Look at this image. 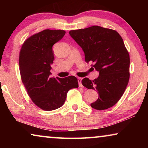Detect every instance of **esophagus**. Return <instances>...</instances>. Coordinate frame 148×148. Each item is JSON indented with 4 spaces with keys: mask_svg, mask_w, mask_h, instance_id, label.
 <instances>
[{
    "mask_svg": "<svg viewBox=\"0 0 148 148\" xmlns=\"http://www.w3.org/2000/svg\"><path fill=\"white\" fill-rule=\"evenodd\" d=\"M82 78H81V77H78V78H77V81H78L79 87H83V86H82Z\"/></svg>",
    "mask_w": 148,
    "mask_h": 148,
    "instance_id": "34e87169",
    "label": "esophagus"
}]
</instances>
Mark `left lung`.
<instances>
[{
  "instance_id": "left-lung-1",
  "label": "left lung",
  "mask_w": 148,
  "mask_h": 148,
  "mask_svg": "<svg viewBox=\"0 0 148 148\" xmlns=\"http://www.w3.org/2000/svg\"><path fill=\"white\" fill-rule=\"evenodd\" d=\"M71 37L82 47L86 62L99 72L94 80L85 77L84 87L97 90L99 97L91 106L98 110L114 106L121 99L130 77V57L121 36L115 30L92 26L72 30Z\"/></svg>"
}]
</instances>
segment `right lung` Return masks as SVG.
<instances>
[{"label": "right lung", "mask_w": 148, "mask_h": 148, "mask_svg": "<svg viewBox=\"0 0 148 148\" xmlns=\"http://www.w3.org/2000/svg\"><path fill=\"white\" fill-rule=\"evenodd\" d=\"M64 30H44L27 38L19 52L22 82L35 105L45 111L61 107L70 89L78 87L75 76L50 77L53 63V45L62 38Z\"/></svg>", "instance_id": "obj_1"}]
</instances>
